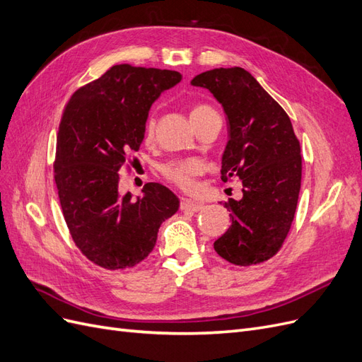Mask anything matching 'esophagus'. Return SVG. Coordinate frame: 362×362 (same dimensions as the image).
Masks as SVG:
<instances>
[{"instance_id": "34e87169", "label": "esophagus", "mask_w": 362, "mask_h": 362, "mask_svg": "<svg viewBox=\"0 0 362 362\" xmlns=\"http://www.w3.org/2000/svg\"><path fill=\"white\" fill-rule=\"evenodd\" d=\"M180 208H181V210H184V211H194L196 213V211H201L202 210L204 204H199V202H194L192 199L184 198V199H181Z\"/></svg>"}]
</instances>
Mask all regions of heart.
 I'll list each match as a JSON object with an SVG mask.
<instances>
[{
	"label": "heart",
	"mask_w": 362,
	"mask_h": 362,
	"mask_svg": "<svg viewBox=\"0 0 362 362\" xmlns=\"http://www.w3.org/2000/svg\"><path fill=\"white\" fill-rule=\"evenodd\" d=\"M210 115H217V113L210 105L198 104L190 110V120L205 117ZM154 128H156V117H154V115H149L146 117V125H145L146 137H151L152 134H154ZM201 172H202L201 163L196 160L172 161V163H168L166 166H163L164 177H166L175 185H178V187L182 190H192L194 187V178L198 177Z\"/></svg>",
	"instance_id": "obj_1"
}]
</instances>
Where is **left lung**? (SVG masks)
<instances>
[{"label": "left lung", "instance_id": "obj_1", "mask_svg": "<svg viewBox=\"0 0 362 362\" xmlns=\"http://www.w3.org/2000/svg\"><path fill=\"white\" fill-rule=\"evenodd\" d=\"M223 107L228 144L222 181L242 180L243 198L225 202L231 226L214 250L235 266L267 261L281 249L298 206L302 157L284 108L243 68H218L196 75Z\"/></svg>", "mask_w": 362, "mask_h": 362}]
</instances>
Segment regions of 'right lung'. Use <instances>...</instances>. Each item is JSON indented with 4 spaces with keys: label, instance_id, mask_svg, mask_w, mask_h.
<instances>
[{
    "label": "right lung",
    "instance_id": "right-lung-1",
    "mask_svg": "<svg viewBox=\"0 0 362 362\" xmlns=\"http://www.w3.org/2000/svg\"><path fill=\"white\" fill-rule=\"evenodd\" d=\"M177 71L116 64L76 90L59 125L54 178L64 221L83 255L108 270L144 261L180 199L158 182L119 193V170L145 137L149 108L178 84ZM136 161V160H134Z\"/></svg>",
    "mask_w": 362,
    "mask_h": 362
}]
</instances>
